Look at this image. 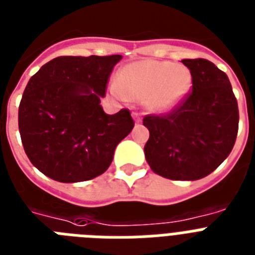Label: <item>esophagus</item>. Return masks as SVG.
Here are the masks:
<instances>
[{
  "label": "esophagus",
  "instance_id": "1",
  "mask_svg": "<svg viewBox=\"0 0 255 255\" xmlns=\"http://www.w3.org/2000/svg\"><path fill=\"white\" fill-rule=\"evenodd\" d=\"M133 118L135 120V122H140V117H142V115L140 113H138V112H133Z\"/></svg>",
  "mask_w": 255,
  "mask_h": 255
}]
</instances>
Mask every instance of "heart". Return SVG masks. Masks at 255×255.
Wrapping results in <instances>:
<instances>
[{
	"mask_svg": "<svg viewBox=\"0 0 255 255\" xmlns=\"http://www.w3.org/2000/svg\"><path fill=\"white\" fill-rule=\"evenodd\" d=\"M192 85V75L185 66L159 60L130 63L117 75L112 91L121 99L144 101L152 113L174 109Z\"/></svg>",
	"mask_w": 255,
	"mask_h": 255,
	"instance_id": "obj_1",
	"label": "heart"
}]
</instances>
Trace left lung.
<instances>
[{"instance_id": "left-lung-1", "label": "left lung", "mask_w": 255, "mask_h": 255, "mask_svg": "<svg viewBox=\"0 0 255 255\" xmlns=\"http://www.w3.org/2000/svg\"><path fill=\"white\" fill-rule=\"evenodd\" d=\"M192 92L167 115L146 116L150 131L144 156L155 174L197 180L227 159L238 131V105L227 73L207 59L182 60Z\"/></svg>"}]
</instances>
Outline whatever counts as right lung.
<instances>
[{
	"instance_id": "add662e5",
	"label": "right lung",
	"mask_w": 255,
	"mask_h": 255,
	"mask_svg": "<svg viewBox=\"0 0 255 255\" xmlns=\"http://www.w3.org/2000/svg\"><path fill=\"white\" fill-rule=\"evenodd\" d=\"M121 55L58 56L28 80L18 126L30 162L62 183L91 180L111 166L134 128L128 109L107 115L100 105Z\"/></svg>"
}]
</instances>
